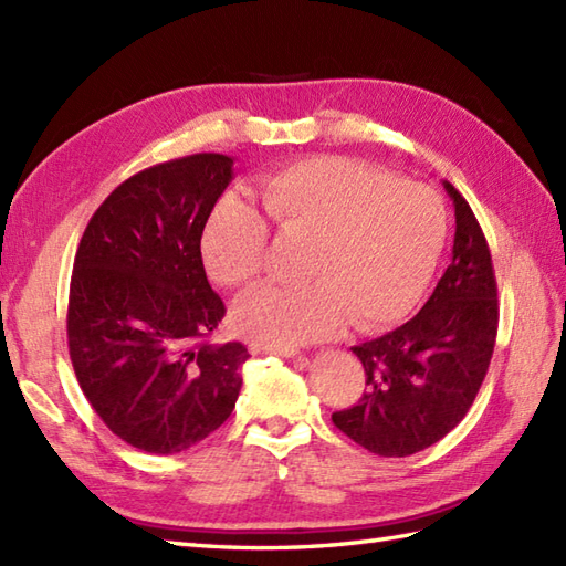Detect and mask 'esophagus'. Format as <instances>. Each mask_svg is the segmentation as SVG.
I'll return each instance as SVG.
<instances>
[{
	"mask_svg": "<svg viewBox=\"0 0 566 566\" xmlns=\"http://www.w3.org/2000/svg\"><path fill=\"white\" fill-rule=\"evenodd\" d=\"M250 353L252 355H282V357H294V363L298 365V367H306L308 365V359L306 357H302V355H296L294 350H290V347H272V345H264V343H260V340H252L250 345Z\"/></svg>",
	"mask_w": 566,
	"mask_h": 566,
	"instance_id": "obj_1",
	"label": "esophagus"
}]
</instances>
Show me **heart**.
<instances>
[{
	"mask_svg": "<svg viewBox=\"0 0 566 566\" xmlns=\"http://www.w3.org/2000/svg\"><path fill=\"white\" fill-rule=\"evenodd\" d=\"M260 203L284 243L304 245L294 286H262L235 308V326L272 347L340 331H377L423 292L444 240V213L428 189L340 155L298 160L262 179ZM207 270L248 286L268 268L270 228L240 197H226L203 228Z\"/></svg>",
	"mask_w": 566,
	"mask_h": 566,
	"instance_id": "obj_1",
	"label": "heart"
}]
</instances>
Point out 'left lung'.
I'll use <instances>...</instances> for the list:
<instances>
[{"label":"left lung","instance_id":"left-lung-1","mask_svg":"<svg viewBox=\"0 0 566 566\" xmlns=\"http://www.w3.org/2000/svg\"><path fill=\"white\" fill-rule=\"evenodd\" d=\"M452 262L426 306L381 338L355 345L367 389L333 413L347 438L379 457H408L436 444L474 403L494 355L499 298L491 252L476 216L450 182Z\"/></svg>","mask_w":566,"mask_h":566}]
</instances>
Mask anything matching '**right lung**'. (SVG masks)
Wrapping results in <instances>:
<instances>
[{"mask_svg": "<svg viewBox=\"0 0 566 566\" xmlns=\"http://www.w3.org/2000/svg\"><path fill=\"white\" fill-rule=\"evenodd\" d=\"M233 179L219 153L153 165L118 185L80 240L67 345L80 387L114 436L175 454L226 423L243 343H209L226 316L201 260V233Z\"/></svg>", "mask_w": 566, "mask_h": 566, "instance_id": "add662e5", "label": "right lung"}]
</instances>
